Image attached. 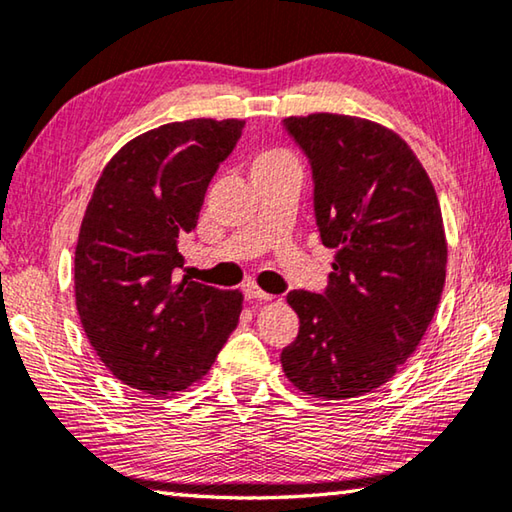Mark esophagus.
Wrapping results in <instances>:
<instances>
[{
    "label": "esophagus",
    "mask_w": 512,
    "mask_h": 512,
    "mask_svg": "<svg viewBox=\"0 0 512 512\" xmlns=\"http://www.w3.org/2000/svg\"><path fill=\"white\" fill-rule=\"evenodd\" d=\"M241 291H244V298H246V300H271V298H273V296H268L266 291L259 289L255 282L244 284V287H241Z\"/></svg>",
    "instance_id": "esophagus-1"
}]
</instances>
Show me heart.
<instances>
[{
	"instance_id": "1",
	"label": "heart",
	"mask_w": 512,
	"mask_h": 512,
	"mask_svg": "<svg viewBox=\"0 0 512 512\" xmlns=\"http://www.w3.org/2000/svg\"><path fill=\"white\" fill-rule=\"evenodd\" d=\"M284 164H296L291 155L282 149H264L257 151L250 160V173H262V171H271L277 167H284Z\"/></svg>"
}]
</instances>
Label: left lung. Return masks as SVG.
I'll list each match as a JSON object with an SVG mask.
<instances>
[{
    "label": "left lung",
    "instance_id": "8db88e82",
    "mask_svg": "<svg viewBox=\"0 0 512 512\" xmlns=\"http://www.w3.org/2000/svg\"><path fill=\"white\" fill-rule=\"evenodd\" d=\"M284 128L309 158L336 255L323 293L287 296L300 332L280 361L302 393L348 400L384 386L427 332L445 287L443 214L409 144L381 124L316 112Z\"/></svg>",
    "mask_w": 512,
    "mask_h": 512
}]
</instances>
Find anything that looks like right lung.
Returning <instances> with one entry per match:
<instances>
[{"label":"right lung","instance_id":"obj_1","mask_svg":"<svg viewBox=\"0 0 512 512\" xmlns=\"http://www.w3.org/2000/svg\"><path fill=\"white\" fill-rule=\"evenodd\" d=\"M244 124L189 119L135 137L106 164L85 210L76 309L103 366L142 393H178L203 379L239 323V291L176 282L173 271Z\"/></svg>","mask_w":512,"mask_h":512}]
</instances>
